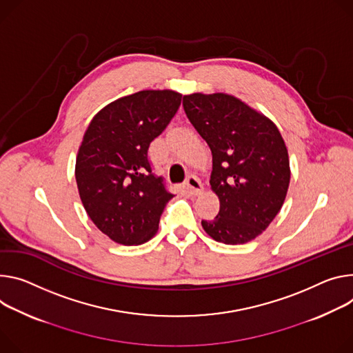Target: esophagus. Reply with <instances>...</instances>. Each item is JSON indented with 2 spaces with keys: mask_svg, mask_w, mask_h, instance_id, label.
<instances>
[{
  "mask_svg": "<svg viewBox=\"0 0 353 353\" xmlns=\"http://www.w3.org/2000/svg\"><path fill=\"white\" fill-rule=\"evenodd\" d=\"M184 187H185L187 193L190 196H200L201 191H203V184H201V181L196 176L187 177V180L184 183Z\"/></svg>",
  "mask_w": 353,
  "mask_h": 353,
  "instance_id": "obj_1",
  "label": "esophagus"
}]
</instances>
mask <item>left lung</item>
I'll list each match as a JSON object with an SVG mask.
<instances>
[{"label":"left lung","instance_id":"obj_1","mask_svg":"<svg viewBox=\"0 0 353 353\" xmlns=\"http://www.w3.org/2000/svg\"><path fill=\"white\" fill-rule=\"evenodd\" d=\"M183 107L212 153L210 184L219 212L201 221L204 231L225 245L254 239L279 214L290 184V162L277 126L225 92L184 95Z\"/></svg>","mask_w":353,"mask_h":353}]
</instances>
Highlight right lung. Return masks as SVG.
<instances>
[{"mask_svg": "<svg viewBox=\"0 0 353 353\" xmlns=\"http://www.w3.org/2000/svg\"><path fill=\"white\" fill-rule=\"evenodd\" d=\"M181 104L173 90H143L118 99L94 115L76 159V181L85 212L121 245H141L159 230L174 196L156 177L150 142L165 131Z\"/></svg>", "mask_w": 353, "mask_h": 353, "instance_id": "right-lung-1", "label": "right lung"}]
</instances>
